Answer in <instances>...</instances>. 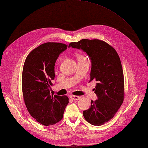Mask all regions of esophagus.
<instances>
[{
    "label": "esophagus",
    "instance_id": "1",
    "mask_svg": "<svg viewBox=\"0 0 148 148\" xmlns=\"http://www.w3.org/2000/svg\"><path fill=\"white\" fill-rule=\"evenodd\" d=\"M70 97L71 99H72L73 101H78L80 97L78 96H74V95H70Z\"/></svg>",
    "mask_w": 148,
    "mask_h": 148
}]
</instances>
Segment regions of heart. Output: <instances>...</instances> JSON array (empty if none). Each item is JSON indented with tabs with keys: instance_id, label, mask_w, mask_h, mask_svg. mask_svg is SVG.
Here are the masks:
<instances>
[{
	"instance_id": "heart-1",
	"label": "heart",
	"mask_w": 148,
	"mask_h": 148,
	"mask_svg": "<svg viewBox=\"0 0 148 148\" xmlns=\"http://www.w3.org/2000/svg\"><path fill=\"white\" fill-rule=\"evenodd\" d=\"M77 58H78V61H82V60H86V58L85 57V56H84L83 55H82V54H78Z\"/></svg>"
}]
</instances>
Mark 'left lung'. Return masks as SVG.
I'll return each mask as SVG.
<instances>
[{
  "label": "left lung",
  "instance_id": "1",
  "mask_svg": "<svg viewBox=\"0 0 148 148\" xmlns=\"http://www.w3.org/2000/svg\"><path fill=\"white\" fill-rule=\"evenodd\" d=\"M69 47L82 49L91 60L90 81L97 82L95 92L98 99L91 101L90 108L83 111L88 122L100 126L112 119L124 100V77L122 64L115 49L99 39H83Z\"/></svg>",
  "mask_w": 148,
  "mask_h": 148
}]
</instances>
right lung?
I'll return each mask as SVG.
<instances>
[{"label":"right lung","instance_id":"add662e5","mask_svg":"<svg viewBox=\"0 0 148 148\" xmlns=\"http://www.w3.org/2000/svg\"><path fill=\"white\" fill-rule=\"evenodd\" d=\"M66 48L63 43H44L29 53L23 65L22 92L25 106L30 115L45 126L60 121L69 102L66 96L50 92L56 62Z\"/></svg>","mask_w":148,"mask_h":148}]
</instances>
